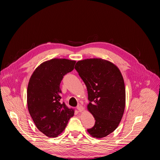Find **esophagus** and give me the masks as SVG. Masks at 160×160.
I'll list each match as a JSON object with an SVG mask.
<instances>
[{
  "label": "esophagus",
  "mask_w": 160,
  "mask_h": 160,
  "mask_svg": "<svg viewBox=\"0 0 160 160\" xmlns=\"http://www.w3.org/2000/svg\"><path fill=\"white\" fill-rule=\"evenodd\" d=\"M77 109H78V111H79V112H81V111H82L83 110V106H82L81 105H78L77 106Z\"/></svg>",
  "instance_id": "1"
}]
</instances>
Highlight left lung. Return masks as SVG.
Instances as JSON below:
<instances>
[{"mask_svg": "<svg viewBox=\"0 0 160 160\" xmlns=\"http://www.w3.org/2000/svg\"><path fill=\"white\" fill-rule=\"evenodd\" d=\"M75 69L88 92V109L95 120L88 129L92 137L102 138L118 127L125 105V89L119 69L112 62L101 59L79 61Z\"/></svg>", "mask_w": 160, "mask_h": 160, "instance_id": "1", "label": "left lung"}]
</instances>
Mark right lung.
Instances as JSON below:
<instances>
[{"instance_id":"1","label":"right lung","mask_w":160,"mask_h":160,"mask_svg":"<svg viewBox=\"0 0 160 160\" xmlns=\"http://www.w3.org/2000/svg\"><path fill=\"white\" fill-rule=\"evenodd\" d=\"M75 61L52 59L42 62L33 72L27 88V105L38 129L55 138L65 129L75 109L61 103L60 83L74 69Z\"/></svg>"}]
</instances>
